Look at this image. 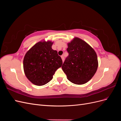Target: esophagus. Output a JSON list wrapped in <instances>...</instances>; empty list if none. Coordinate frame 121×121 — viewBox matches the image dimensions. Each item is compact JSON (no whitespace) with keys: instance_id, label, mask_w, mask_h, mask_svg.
<instances>
[{"instance_id":"1","label":"esophagus","mask_w":121,"mask_h":121,"mask_svg":"<svg viewBox=\"0 0 121 121\" xmlns=\"http://www.w3.org/2000/svg\"><path fill=\"white\" fill-rule=\"evenodd\" d=\"M61 59H62V60H63V62H64V60H65V58H64V56H61Z\"/></svg>"}]
</instances>
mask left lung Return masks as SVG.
<instances>
[{
    "label": "left lung",
    "instance_id": "1",
    "mask_svg": "<svg viewBox=\"0 0 121 121\" xmlns=\"http://www.w3.org/2000/svg\"><path fill=\"white\" fill-rule=\"evenodd\" d=\"M69 56L61 68L72 83L82 85L92 78L98 65L97 54L88 44L75 37L68 43Z\"/></svg>",
    "mask_w": 121,
    "mask_h": 121
}]
</instances>
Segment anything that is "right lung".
<instances>
[{
	"label": "right lung",
	"mask_w": 121,
	"mask_h": 121,
	"mask_svg": "<svg viewBox=\"0 0 121 121\" xmlns=\"http://www.w3.org/2000/svg\"><path fill=\"white\" fill-rule=\"evenodd\" d=\"M53 42L45 40L36 43L26 53L23 60L25 74L31 83L42 86L51 81L63 61L56 50L52 49Z\"/></svg>",
	"instance_id": "1"
}]
</instances>
